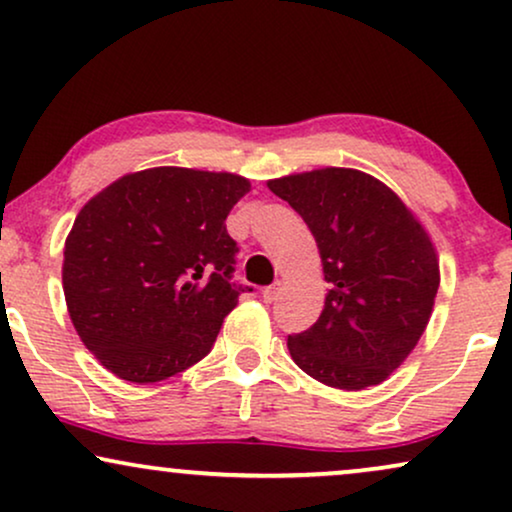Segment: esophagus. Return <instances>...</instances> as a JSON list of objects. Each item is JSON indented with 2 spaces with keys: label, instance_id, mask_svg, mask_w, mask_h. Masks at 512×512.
<instances>
[{
  "label": "esophagus",
  "instance_id": "obj_1",
  "mask_svg": "<svg viewBox=\"0 0 512 512\" xmlns=\"http://www.w3.org/2000/svg\"><path fill=\"white\" fill-rule=\"evenodd\" d=\"M277 298V284H272V287H265L263 289V301L265 303H272Z\"/></svg>",
  "mask_w": 512,
  "mask_h": 512
}]
</instances>
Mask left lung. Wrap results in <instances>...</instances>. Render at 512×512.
<instances>
[{
    "mask_svg": "<svg viewBox=\"0 0 512 512\" xmlns=\"http://www.w3.org/2000/svg\"><path fill=\"white\" fill-rule=\"evenodd\" d=\"M313 232L329 294L289 353L324 386H378L414 350L433 313L440 265L428 232L388 185L357 169L268 181Z\"/></svg>",
    "mask_w": 512,
    "mask_h": 512,
    "instance_id": "1",
    "label": "left lung"
}]
</instances>
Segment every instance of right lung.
Listing matches in <instances>:
<instances>
[{
    "label": "right lung",
    "mask_w": 512,
    "mask_h": 512,
    "mask_svg": "<svg viewBox=\"0 0 512 512\" xmlns=\"http://www.w3.org/2000/svg\"><path fill=\"white\" fill-rule=\"evenodd\" d=\"M249 181L181 167L122 176L79 211L65 240L63 291L86 348L112 374L157 383L209 355L251 287L232 282L225 218Z\"/></svg>",
    "instance_id": "add662e5"
}]
</instances>
